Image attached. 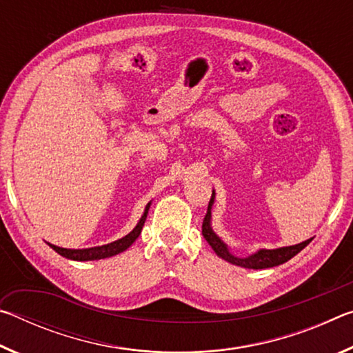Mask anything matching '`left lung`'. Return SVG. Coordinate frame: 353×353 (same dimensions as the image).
I'll list each match as a JSON object with an SVG mask.
<instances>
[{"label":"left lung","instance_id":"1","mask_svg":"<svg viewBox=\"0 0 353 353\" xmlns=\"http://www.w3.org/2000/svg\"><path fill=\"white\" fill-rule=\"evenodd\" d=\"M214 196H216V193H214L213 190L212 199L208 202L207 214L204 218V223H202V235H204L207 243L210 244L212 249L216 252L219 259L229 261L232 265L248 268V270H266V268L279 266L282 265V263L292 259L294 255H297L303 248L308 246L310 241L313 240V238H310V240L294 244V246H285V248H277V249H259L256 252L250 254L248 256H236L230 252L229 246L221 240L212 227V208L214 204Z\"/></svg>","mask_w":353,"mask_h":353}]
</instances>
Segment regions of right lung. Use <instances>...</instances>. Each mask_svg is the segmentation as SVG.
Instances as JSON below:
<instances>
[{
	"label": "right lung",
	"instance_id": "right-lung-1",
	"mask_svg": "<svg viewBox=\"0 0 353 353\" xmlns=\"http://www.w3.org/2000/svg\"><path fill=\"white\" fill-rule=\"evenodd\" d=\"M149 207H151V202H148V205L145 207V212H143L141 218L137 225L132 229V232H129L126 236L119 238L117 241H112L109 244H103V246H94V248H85V249H67V248H59L56 244L48 243V246L51 249H54L59 255L65 256L68 260H76V261H93V260H101V259H109V256L118 255L130 248L134 244V241L139 238L141 234L143 225H145V221L148 216Z\"/></svg>",
	"mask_w": 353,
	"mask_h": 353
}]
</instances>
